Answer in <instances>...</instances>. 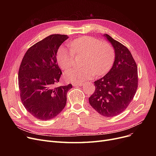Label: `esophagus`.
<instances>
[{
	"label": "esophagus",
	"instance_id": "1",
	"mask_svg": "<svg viewBox=\"0 0 156 156\" xmlns=\"http://www.w3.org/2000/svg\"><path fill=\"white\" fill-rule=\"evenodd\" d=\"M83 84L81 83H73V87H80V86H82Z\"/></svg>",
	"mask_w": 156,
	"mask_h": 156
}]
</instances>
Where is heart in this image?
<instances>
[{
	"instance_id": "1",
	"label": "heart",
	"mask_w": 156,
	"mask_h": 156,
	"mask_svg": "<svg viewBox=\"0 0 156 156\" xmlns=\"http://www.w3.org/2000/svg\"><path fill=\"white\" fill-rule=\"evenodd\" d=\"M70 48L64 47L59 48L57 61L64 70L69 69L73 64L74 55L83 56L81 68H75L65 73V78L70 82H83L96 76L107 73L111 68L114 51L111 44L102 42L92 37H83L70 43Z\"/></svg>"
}]
</instances>
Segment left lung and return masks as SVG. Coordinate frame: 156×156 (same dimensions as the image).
Wrapping results in <instances>:
<instances>
[{
	"label": "left lung",
	"instance_id": "left-lung-1",
	"mask_svg": "<svg viewBox=\"0 0 156 156\" xmlns=\"http://www.w3.org/2000/svg\"><path fill=\"white\" fill-rule=\"evenodd\" d=\"M104 36L114 48L115 59L110 71L94 81L95 92L88 100L102 116L112 117L124 111L133 100L138 87V71L128 48L108 34Z\"/></svg>",
	"mask_w": 156,
	"mask_h": 156
}]
</instances>
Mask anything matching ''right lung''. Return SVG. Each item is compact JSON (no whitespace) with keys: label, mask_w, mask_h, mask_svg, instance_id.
<instances>
[{"label":"right lung","mask_w":156,"mask_h":156,"mask_svg":"<svg viewBox=\"0 0 156 156\" xmlns=\"http://www.w3.org/2000/svg\"><path fill=\"white\" fill-rule=\"evenodd\" d=\"M69 37L49 35L31 46L24 54L18 73L20 97L24 108L40 120H49L62 111L72 85L55 87L62 74L57 52Z\"/></svg>","instance_id":"add662e5"}]
</instances>
